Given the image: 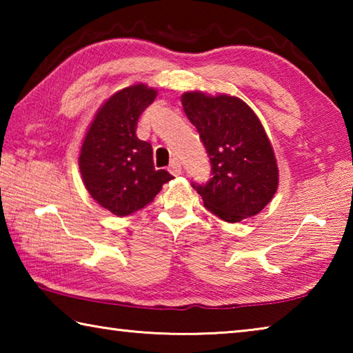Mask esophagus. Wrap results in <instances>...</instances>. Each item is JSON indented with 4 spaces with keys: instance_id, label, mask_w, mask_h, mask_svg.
I'll use <instances>...</instances> for the list:
<instances>
[{
    "instance_id": "esophagus-1",
    "label": "esophagus",
    "mask_w": 353,
    "mask_h": 353,
    "mask_svg": "<svg viewBox=\"0 0 353 353\" xmlns=\"http://www.w3.org/2000/svg\"><path fill=\"white\" fill-rule=\"evenodd\" d=\"M170 172H171V174H174V176H179L182 172V165H181V162H179L177 159H174L170 163Z\"/></svg>"
}]
</instances>
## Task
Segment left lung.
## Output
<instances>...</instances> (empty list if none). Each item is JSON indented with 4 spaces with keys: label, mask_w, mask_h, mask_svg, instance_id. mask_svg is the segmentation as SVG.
I'll use <instances>...</instances> for the list:
<instances>
[{
    "label": "left lung",
    "mask_w": 353,
    "mask_h": 353,
    "mask_svg": "<svg viewBox=\"0 0 353 353\" xmlns=\"http://www.w3.org/2000/svg\"><path fill=\"white\" fill-rule=\"evenodd\" d=\"M183 110L199 132L212 165L205 183H191L207 210L227 223L255 216L277 191L279 168L259 117L240 98L182 94Z\"/></svg>",
    "instance_id": "obj_1"
}]
</instances>
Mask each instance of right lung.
<instances>
[{"mask_svg": "<svg viewBox=\"0 0 353 353\" xmlns=\"http://www.w3.org/2000/svg\"><path fill=\"white\" fill-rule=\"evenodd\" d=\"M157 92L145 83L123 88L99 107L83 139L79 170L92 198L117 216L152 202L172 176L155 170L152 146L137 137L143 112Z\"/></svg>", "mask_w": 353, "mask_h": 353, "instance_id": "right-lung-1", "label": "right lung"}]
</instances>
